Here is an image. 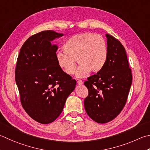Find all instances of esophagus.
I'll return each instance as SVG.
<instances>
[{
  "instance_id": "34e87169",
  "label": "esophagus",
  "mask_w": 150,
  "mask_h": 150,
  "mask_svg": "<svg viewBox=\"0 0 150 150\" xmlns=\"http://www.w3.org/2000/svg\"><path fill=\"white\" fill-rule=\"evenodd\" d=\"M77 84H78L79 85H81V84H83V82L81 80H78V81H77Z\"/></svg>"
}]
</instances>
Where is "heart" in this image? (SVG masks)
I'll use <instances>...</instances> for the list:
<instances>
[{
  "mask_svg": "<svg viewBox=\"0 0 150 150\" xmlns=\"http://www.w3.org/2000/svg\"><path fill=\"white\" fill-rule=\"evenodd\" d=\"M64 52H58L56 60L66 74L75 71L77 61L79 68L76 77H84L91 73H98L103 68L107 58V47L100 35L90 32L78 34L69 38L63 45Z\"/></svg>",
  "mask_w": 150,
  "mask_h": 150,
  "instance_id": "1",
  "label": "heart"
}]
</instances>
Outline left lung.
<instances>
[{
	"mask_svg": "<svg viewBox=\"0 0 150 150\" xmlns=\"http://www.w3.org/2000/svg\"><path fill=\"white\" fill-rule=\"evenodd\" d=\"M107 58L100 71L88 78L84 85L88 96L84 99L86 113L93 121L105 124L114 119L127 101L132 84L131 70L124 46L110 34L105 35Z\"/></svg>",
	"mask_w": 150,
	"mask_h": 150,
	"instance_id": "obj_1",
	"label": "left lung"
}]
</instances>
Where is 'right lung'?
<instances>
[{
  "label": "right lung",
  "mask_w": 150,
  "mask_h": 150,
  "mask_svg": "<svg viewBox=\"0 0 150 150\" xmlns=\"http://www.w3.org/2000/svg\"><path fill=\"white\" fill-rule=\"evenodd\" d=\"M64 34L44 30L30 36L17 58L16 81L25 110L40 124L60 116L77 82L66 74L56 60L58 45L52 44Z\"/></svg>",
  "instance_id": "add662e5"
}]
</instances>
